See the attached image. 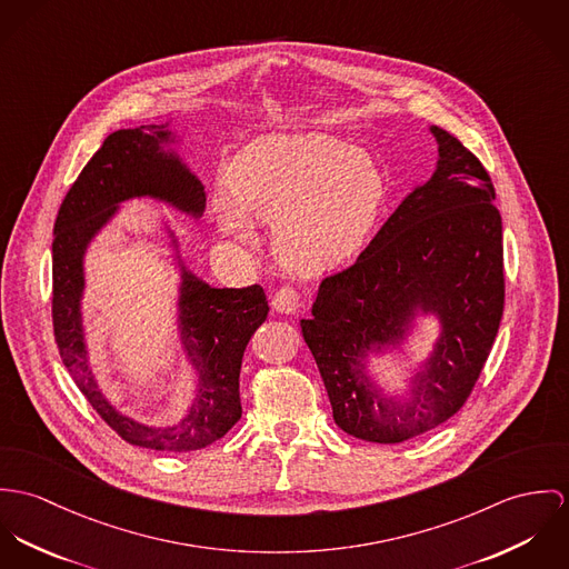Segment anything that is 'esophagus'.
Returning a JSON list of instances; mask_svg holds the SVG:
<instances>
[{
    "mask_svg": "<svg viewBox=\"0 0 569 569\" xmlns=\"http://www.w3.org/2000/svg\"><path fill=\"white\" fill-rule=\"evenodd\" d=\"M272 308L279 312V315H292L297 308H299V292L290 286H283L274 292L272 297Z\"/></svg>",
    "mask_w": 569,
    "mask_h": 569,
    "instance_id": "obj_1",
    "label": "esophagus"
}]
</instances>
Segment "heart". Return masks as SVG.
I'll use <instances>...</instances> for the list:
<instances>
[{
  "label": "heart",
  "mask_w": 569,
  "mask_h": 569,
  "mask_svg": "<svg viewBox=\"0 0 569 569\" xmlns=\"http://www.w3.org/2000/svg\"><path fill=\"white\" fill-rule=\"evenodd\" d=\"M213 196L229 240L251 247L253 222L272 224V249L292 272L320 274L367 242L386 198L378 163L356 146L320 134H268L229 168Z\"/></svg>",
  "instance_id": "b5f03b06"
}]
</instances>
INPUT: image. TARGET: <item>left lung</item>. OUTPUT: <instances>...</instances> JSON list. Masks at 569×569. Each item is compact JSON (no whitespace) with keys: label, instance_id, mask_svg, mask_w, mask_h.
Instances as JSON below:
<instances>
[{"label":"left lung","instance_id":"obj_1","mask_svg":"<svg viewBox=\"0 0 569 569\" xmlns=\"http://www.w3.org/2000/svg\"><path fill=\"white\" fill-rule=\"evenodd\" d=\"M437 170L410 191L371 244L322 279L303 338L325 381L333 421L371 442L435 430L467 401L505 312L502 216L489 172L453 134L430 127ZM440 320V338L403 396L383 393L368 358L398 348L417 315Z\"/></svg>","mask_w":569,"mask_h":569}]
</instances>
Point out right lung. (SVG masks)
I'll return each instance as SVG.
<instances>
[{
  "label": "right lung",
  "mask_w": 569,
  "mask_h": 569,
  "mask_svg": "<svg viewBox=\"0 0 569 569\" xmlns=\"http://www.w3.org/2000/svg\"><path fill=\"white\" fill-rule=\"evenodd\" d=\"M177 134L168 124L122 128L82 168L67 191L54 222L52 320L67 371L93 410L130 445L159 451H193L222 439L242 417L240 369L254 329L268 316L261 286L211 288L186 268L179 242L168 229L181 270L179 333L196 371L188 415L174 426H146L122 415L100 390L89 367L82 327L84 253L93 238L130 198H154L191 218L204 211V188L170 148Z\"/></svg>",
  "instance_id": "obj_1"
}]
</instances>
